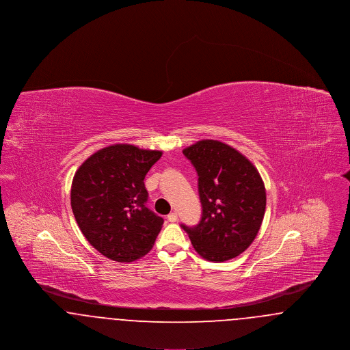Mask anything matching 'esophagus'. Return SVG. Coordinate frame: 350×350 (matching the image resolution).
I'll return each instance as SVG.
<instances>
[{
	"label": "esophagus",
	"mask_w": 350,
	"mask_h": 350,
	"mask_svg": "<svg viewBox=\"0 0 350 350\" xmlns=\"http://www.w3.org/2000/svg\"><path fill=\"white\" fill-rule=\"evenodd\" d=\"M177 219H178V217H177V214H176V213H170V214L167 215V220H169L170 223L177 221Z\"/></svg>",
	"instance_id": "34e87169"
}]
</instances>
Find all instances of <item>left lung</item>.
<instances>
[{
	"mask_svg": "<svg viewBox=\"0 0 350 350\" xmlns=\"http://www.w3.org/2000/svg\"><path fill=\"white\" fill-rule=\"evenodd\" d=\"M183 152L198 174L202 217L196 227H181L200 257L214 262L234 258L260 231L264 181L244 154L221 142L200 140Z\"/></svg>",
	"mask_w": 350,
	"mask_h": 350,
	"instance_id": "obj_1",
	"label": "left lung"
}]
</instances>
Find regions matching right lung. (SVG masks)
I'll use <instances>...</instances> for the list:
<instances>
[{
    "label": "right lung",
    "instance_id": "obj_1",
    "mask_svg": "<svg viewBox=\"0 0 350 350\" xmlns=\"http://www.w3.org/2000/svg\"><path fill=\"white\" fill-rule=\"evenodd\" d=\"M161 150L114 144L97 150L75 173L70 206L85 239L118 262H133L153 247L164 219L147 207L144 178Z\"/></svg>",
    "mask_w": 350,
    "mask_h": 350
}]
</instances>
